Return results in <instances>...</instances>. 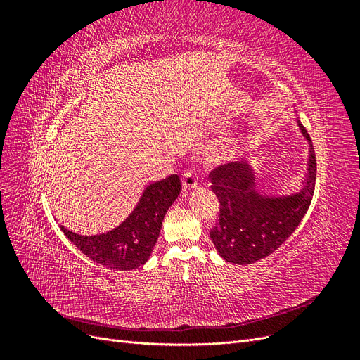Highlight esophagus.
Segmentation results:
<instances>
[{"mask_svg":"<svg viewBox=\"0 0 360 360\" xmlns=\"http://www.w3.org/2000/svg\"><path fill=\"white\" fill-rule=\"evenodd\" d=\"M198 186V177L197 172L193 169H186L183 174V188L184 189H192Z\"/></svg>","mask_w":360,"mask_h":360,"instance_id":"34e87169","label":"esophagus"}]
</instances>
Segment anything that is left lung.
<instances>
[{"mask_svg": "<svg viewBox=\"0 0 360 360\" xmlns=\"http://www.w3.org/2000/svg\"><path fill=\"white\" fill-rule=\"evenodd\" d=\"M299 126L311 147L308 176L300 192L290 197H263L255 192L252 168L242 162L224 163L209 174L212 191L221 202L210 238L228 263L252 264L275 252L308 212L317 179V160L307 129Z\"/></svg>", "mask_w": 360, "mask_h": 360, "instance_id": "obj_1", "label": "left lung"}]
</instances>
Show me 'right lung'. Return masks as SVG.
Segmentation results:
<instances>
[{
  "instance_id": "obj_1",
  "label": "right lung",
  "mask_w": 360,
  "mask_h": 360,
  "mask_svg": "<svg viewBox=\"0 0 360 360\" xmlns=\"http://www.w3.org/2000/svg\"><path fill=\"white\" fill-rule=\"evenodd\" d=\"M181 191L177 174L151 183L127 219L112 231L97 236H79L60 226L84 255L115 270L143 266L151 255L162 228L163 216Z\"/></svg>"
}]
</instances>
